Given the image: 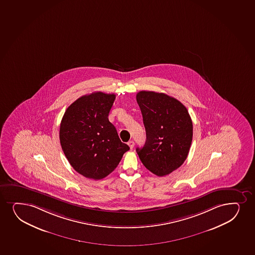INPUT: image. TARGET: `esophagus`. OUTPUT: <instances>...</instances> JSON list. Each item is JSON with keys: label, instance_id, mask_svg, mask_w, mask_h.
Here are the masks:
<instances>
[{"label": "esophagus", "instance_id": "34e87169", "mask_svg": "<svg viewBox=\"0 0 255 255\" xmlns=\"http://www.w3.org/2000/svg\"><path fill=\"white\" fill-rule=\"evenodd\" d=\"M128 145H129V148L130 149H132L133 147H134V145H135V142L133 141H129V142H128Z\"/></svg>", "mask_w": 255, "mask_h": 255}]
</instances>
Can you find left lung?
<instances>
[{
	"label": "left lung",
	"instance_id": "obj_1",
	"mask_svg": "<svg viewBox=\"0 0 255 255\" xmlns=\"http://www.w3.org/2000/svg\"><path fill=\"white\" fill-rule=\"evenodd\" d=\"M136 102L146 129V141L136 148L144 166L159 177L183 165L189 154L193 123L187 108L164 93L140 91Z\"/></svg>",
	"mask_w": 255,
	"mask_h": 255
}]
</instances>
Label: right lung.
<instances>
[{
	"mask_svg": "<svg viewBox=\"0 0 255 255\" xmlns=\"http://www.w3.org/2000/svg\"><path fill=\"white\" fill-rule=\"evenodd\" d=\"M114 100V94L103 92L81 96L67 108L60 123V145L66 159L90 179L108 176L129 149L108 120Z\"/></svg>",
	"mask_w": 255,
	"mask_h": 255,
	"instance_id": "1",
	"label": "right lung"
}]
</instances>
